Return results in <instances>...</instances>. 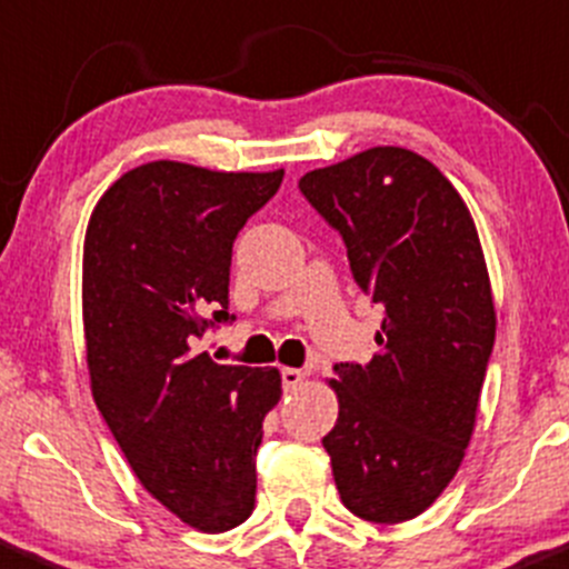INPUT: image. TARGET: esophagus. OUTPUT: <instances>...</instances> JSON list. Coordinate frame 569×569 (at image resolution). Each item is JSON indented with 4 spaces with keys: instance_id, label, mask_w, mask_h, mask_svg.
Here are the masks:
<instances>
[{
    "instance_id": "34e87169",
    "label": "esophagus",
    "mask_w": 569,
    "mask_h": 569,
    "mask_svg": "<svg viewBox=\"0 0 569 569\" xmlns=\"http://www.w3.org/2000/svg\"><path fill=\"white\" fill-rule=\"evenodd\" d=\"M301 383H303V372L301 370H292V367H284V370H282L284 391H296Z\"/></svg>"
}]
</instances>
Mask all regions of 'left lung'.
<instances>
[{
    "mask_svg": "<svg viewBox=\"0 0 569 569\" xmlns=\"http://www.w3.org/2000/svg\"><path fill=\"white\" fill-rule=\"evenodd\" d=\"M383 309L378 353L333 365L323 438L339 499L372 523L425 512L458 473L496 339L477 227L455 186L406 148H370L298 180Z\"/></svg>",
    "mask_w": 569,
    "mask_h": 569,
    "instance_id": "1",
    "label": "left lung"
}]
</instances>
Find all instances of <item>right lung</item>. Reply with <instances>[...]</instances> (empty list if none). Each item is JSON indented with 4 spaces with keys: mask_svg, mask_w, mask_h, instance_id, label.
Listing matches in <instances>:
<instances>
[{
    "mask_svg": "<svg viewBox=\"0 0 569 569\" xmlns=\"http://www.w3.org/2000/svg\"><path fill=\"white\" fill-rule=\"evenodd\" d=\"M282 178L142 163L109 186L87 224L81 309L96 406L142 488L208 535L254 509V455L282 378L277 367L216 365L197 342L236 320L232 243Z\"/></svg>",
    "mask_w": 569,
    "mask_h": 569,
    "instance_id": "1",
    "label": "right lung"
}]
</instances>
